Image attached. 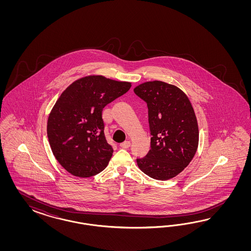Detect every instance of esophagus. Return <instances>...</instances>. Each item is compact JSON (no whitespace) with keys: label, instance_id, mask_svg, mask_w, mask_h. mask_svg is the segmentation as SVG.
Instances as JSON below:
<instances>
[{"label":"esophagus","instance_id":"1","mask_svg":"<svg viewBox=\"0 0 251 251\" xmlns=\"http://www.w3.org/2000/svg\"><path fill=\"white\" fill-rule=\"evenodd\" d=\"M120 146H121V148H123V149H128L129 146H130V143H129V141H126V142L121 144Z\"/></svg>","mask_w":251,"mask_h":251}]
</instances>
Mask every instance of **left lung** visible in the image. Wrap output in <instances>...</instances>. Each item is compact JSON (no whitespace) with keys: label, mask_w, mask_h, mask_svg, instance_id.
Listing matches in <instances>:
<instances>
[{"label":"left lung","mask_w":251,"mask_h":251,"mask_svg":"<svg viewBox=\"0 0 251 251\" xmlns=\"http://www.w3.org/2000/svg\"><path fill=\"white\" fill-rule=\"evenodd\" d=\"M147 104L151 148L139 168L150 177L167 180L178 175L197 151L199 129L190 100L178 87L161 81L146 82L133 89Z\"/></svg>","instance_id":"obj_1"}]
</instances>
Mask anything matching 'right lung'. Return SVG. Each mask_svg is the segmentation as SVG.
Listing matches in <instances>:
<instances>
[{
    "mask_svg": "<svg viewBox=\"0 0 251 251\" xmlns=\"http://www.w3.org/2000/svg\"><path fill=\"white\" fill-rule=\"evenodd\" d=\"M131 84L102 75L83 77L62 92L49 116L47 133L55 158L79 177L97 175L113 153L104 133L102 110Z\"/></svg>",
    "mask_w": 251,
    "mask_h": 251,
    "instance_id": "add662e5",
    "label": "right lung"
}]
</instances>
